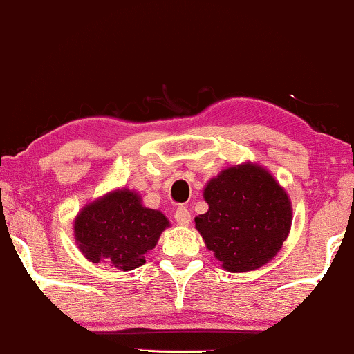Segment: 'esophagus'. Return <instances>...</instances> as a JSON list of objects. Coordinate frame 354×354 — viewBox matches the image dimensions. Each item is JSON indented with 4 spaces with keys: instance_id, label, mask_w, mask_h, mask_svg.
<instances>
[{
    "instance_id": "esophagus-1",
    "label": "esophagus",
    "mask_w": 354,
    "mask_h": 354,
    "mask_svg": "<svg viewBox=\"0 0 354 354\" xmlns=\"http://www.w3.org/2000/svg\"><path fill=\"white\" fill-rule=\"evenodd\" d=\"M174 217H176L178 225H188V224H190V221H192L190 211H188L185 206H178Z\"/></svg>"
}]
</instances>
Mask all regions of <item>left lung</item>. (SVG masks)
<instances>
[{
  "label": "left lung",
  "instance_id": "obj_1",
  "mask_svg": "<svg viewBox=\"0 0 354 354\" xmlns=\"http://www.w3.org/2000/svg\"><path fill=\"white\" fill-rule=\"evenodd\" d=\"M205 214L195 229L229 272H248L272 261L287 240L293 209L288 193L256 162L230 166L203 190Z\"/></svg>",
  "mask_w": 354,
  "mask_h": 354
}]
</instances>
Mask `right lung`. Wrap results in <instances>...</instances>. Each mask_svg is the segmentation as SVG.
<instances>
[{
    "label": "right lung",
    "mask_w": 354,
    "mask_h": 354,
    "mask_svg": "<svg viewBox=\"0 0 354 354\" xmlns=\"http://www.w3.org/2000/svg\"><path fill=\"white\" fill-rule=\"evenodd\" d=\"M169 219L161 211L143 205L129 188H115L86 203L74 219V240L90 263L120 270L145 264L158 245Z\"/></svg>",
    "instance_id": "right-lung-1"
}]
</instances>
